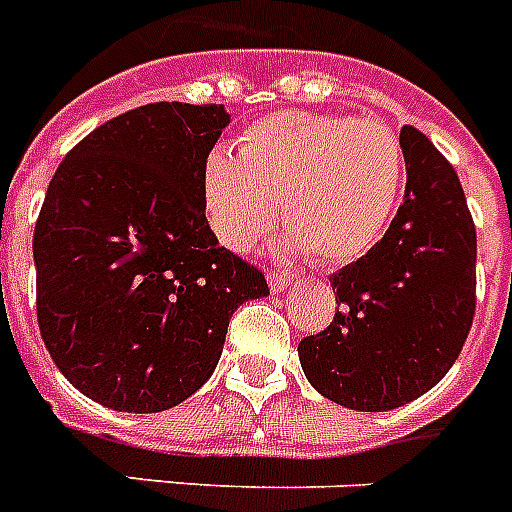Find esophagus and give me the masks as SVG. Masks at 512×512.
Segmentation results:
<instances>
[{"label":"esophagus","instance_id":"obj_1","mask_svg":"<svg viewBox=\"0 0 512 512\" xmlns=\"http://www.w3.org/2000/svg\"><path fill=\"white\" fill-rule=\"evenodd\" d=\"M294 278L289 276V273H278V270H270L268 273V284H270V289H273V292H284L286 286L292 284Z\"/></svg>","mask_w":512,"mask_h":512}]
</instances>
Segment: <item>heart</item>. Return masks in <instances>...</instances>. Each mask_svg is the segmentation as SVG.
<instances>
[{"label": "heart", "instance_id": "heart-1", "mask_svg": "<svg viewBox=\"0 0 512 512\" xmlns=\"http://www.w3.org/2000/svg\"><path fill=\"white\" fill-rule=\"evenodd\" d=\"M402 178L400 136L381 120L278 112L249 128L236 157H207L202 197L207 223L231 252L255 247L278 205L289 228L284 252L344 265L384 234Z\"/></svg>", "mask_w": 512, "mask_h": 512}]
</instances>
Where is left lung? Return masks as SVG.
Segmentation results:
<instances>
[{
    "instance_id": "8db88e82",
    "label": "left lung",
    "mask_w": 512,
    "mask_h": 512,
    "mask_svg": "<svg viewBox=\"0 0 512 512\" xmlns=\"http://www.w3.org/2000/svg\"><path fill=\"white\" fill-rule=\"evenodd\" d=\"M400 144L407 184L392 226L331 276L334 321L297 347L313 389L360 413L439 384L476 310V228L458 173L418 128H402Z\"/></svg>"
}]
</instances>
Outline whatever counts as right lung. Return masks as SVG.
<instances>
[{
	"instance_id": "add662e5",
	"label": "right lung",
	"mask_w": 512,
	"mask_h": 512,
	"mask_svg": "<svg viewBox=\"0 0 512 512\" xmlns=\"http://www.w3.org/2000/svg\"><path fill=\"white\" fill-rule=\"evenodd\" d=\"M231 115L155 102L91 131L49 181L33 231L41 339L78 392L162 413L197 392L263 270L207 226L202 170Z\"/></svg>"
}]
</instances>
